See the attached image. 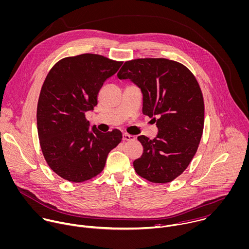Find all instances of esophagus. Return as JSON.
<instances>
[{
  "mask_svg": "<svg viewBox=\"0 0 249 249\" xmlns=\"http://www.w3.org/2000/svg\"><path fill=\"white\" fill-rule=\"evenodd\" d=\"M122 140H123V141H134V140H135V137L132 136V135H129V134H123Z\"/></svg>",
  "mask_w": 249,
  "mask_h": 249,
  "instance_id": "esophagus-1",
  "label": "esophagus"
}]
</instances>
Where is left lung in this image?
<instances>
[{"label": "left lung", "mask_w": 249, "mask_h": 249, "mask_svg": "<svg viewBox=\"0 0 249 249\" xmlns=\"http://www.w3.org/2000/svg\"><path fill=\"white\" fill-rule=\"evenodd\" d=\"M119 79H130L142 93V113L156 123L153 140L142 135V156L133 162L137 174L156 183L180 176L194 158L203 132L204 102L195 75L182 63L166 58L126 61Z\"/></svg>", "instance_id": "left-lung-1"}]
</instances>
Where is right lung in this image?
<instances>
[{
	"instance_id": "1",
	"label": "right lung",
	"mask_w": 249,
	"mask_h": 249,
	"mask_svg": "<svg viewBox=\"0 0 249 249\" xmlns=\"http://www.w3.org/2000/svg\"><path fill=\"white\" fill-rule=\"evenodd\" d=\"M122 61L94 53L68 56L48 73L37 107V128L43 155L50 168L73 183L88 181L105 168L107 157L122 140L114 129L102 133L86 119L98 105L107 79Z\"/></svg>"
}]
</instances>
